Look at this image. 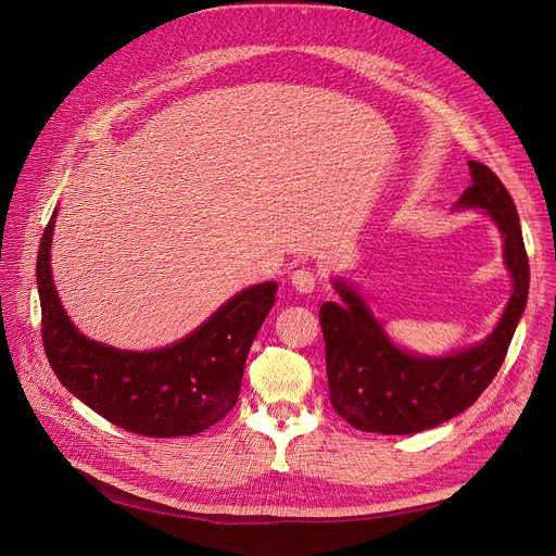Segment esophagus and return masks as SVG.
Returning a JSON list of instances; mask_svg holds the SVG:
<instances>
[{
	"label": "esophagus",
	"instance_id": "esophagus-1",
	"mask_svg": "<svg viewBox=\"0 0 556 556\" xmlns=\"http://www.w3.org/2000/svg\"><path fill=\"white\" fill-rule=\"evenodd\" d=\"M289 280H292V287L296 289L299 294H312L314 287H316V278H314V274L307 271V269L294 271L292 278H289Z\"/></svg>",
	"mask_w": 556,
	"mask_h": 556
}]
</instances>
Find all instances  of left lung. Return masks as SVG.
<instances>
[{
	"mask_svg": "<svg viewBox=\"0 0 556 556\" xmlns=\"http://www.w3.org/2000/svg\"><path fill=\"white\" fill-rule=\"evenodd\" d=\"M470 188L457 210H482L502 235L511 299L486 339L445 355H418L395 343L368 301L346 278H332L341 303L319 309L326 374L334 412L353 428L378 434H414L468 409L491 384L509 351L527 305L530 264L511 194L482 163H468Z\"/></svg>",
	"mask_w": 556,
	"mask_h": 556,
	"instance_id": "1",
	"label": "left lung"
}]
</instances>
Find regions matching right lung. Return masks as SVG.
Returning <instances> with one entry per match:
<instances>
[{
	"instance_id": "right-lung-1",
	"label": "right lung",
	"mask_w": 556,
	"mask_h": 556,
	"mask_svg": "<svg viewBox=\"0 0 556 556\" xmlns=\"http://www.w3.org/2000/svg\"><path fill=\"white\" fill-rule=\"evenodd\" d=\"M51 215L38 249L36 282L47 359L63 387L113 426L142 437H192L237 403L251 343L276 303L274 280L242 289L165 349L122 351L78 332L51 278Z\"/></svg>"
}]
</instances>
